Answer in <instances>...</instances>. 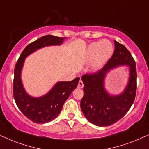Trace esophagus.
Returning a JSON list of instances; mask_svg holds the SVG:
<instances>
[{"instance_id":"esophagus-1","label":"esophagus","mask_w":149,"mask_h":149,"mask_svg":"<svg viewBox=\"0 0 149 149\" xmlns=\"http://www.w3.org/2000/svg\"><path fill=\"white\" fill-rule=\"evenodd\" d=\"M83 86H84V84H83V82H82V81L80 80V81H79V82H78V87L79 88H83Z\"/></svg>"}]
</instances>
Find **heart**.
Segmentation results:
<instances>
[{
	"label": "heart",
	"instance_id": "1",
	"mask_svg": "<svg viewBox=\"0 0 149 149\" xmlns=\"http://www.w3.org/2000/svg\"><path fill=\"white\" fill-rule=\"evenodd\" d=\"M113 47L111 42L108 40H102L94 42L88 46L86 52V61H91L93 59L91 67L97 70L102 67L112 55Z\"/></svg>",
	"mask_w": 149,
	"mask_h": 149
}]
</instances>
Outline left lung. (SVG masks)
Masks as SVG:
<instances>
[{"mask_svg":"<svg viewBox=\"0 0 149 149\" xmlns=\"http://www.w3.org/2000/svg\"><path fill=\"white\" fill-rule=\"evenodd\" d=\"M115 50L111 58L96 72L82 76L84 95L80 102L82 111L91 123L98 127L113 125L123 118L132 106L137 89V71L135 60L123 45L114 40ZM128 65L130 69L129 83L123 93L113 97L104 87L106 73L113 68Z\"/></svg>","mask_w":149,"mask_h":149,"instance_id":"left-lung-1","label":"left lung"}]
</instances>
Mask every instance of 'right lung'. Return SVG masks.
Returning a JSON list of instances; mask_svg holds the SVG:
<instances>
[{
  "label": "right lung",
  "instance_id": "obj_1",
  "mask_svg": "<svg viewBox=\"0 0 149 149\" xmlns=\"http://www.w3.org/2000/svg\"><path fill=\"white\" fill-rule=\"evenodd\" d=\"M64 38H66L47 35L37 39L24 48L15 66L13 82L14 98L20 111L34 123H47L57 118L65 102L78 86L80 78L69 82H58L44 96L31 97L24 91L20 79L24 58L43 47L62 44Z\"/></svg>",
  "mask_w": 149,
  "mask_h": 149
}]
</instances>
